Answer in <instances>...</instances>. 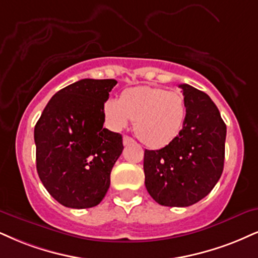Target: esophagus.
<instances>
[{
    "label": "esophagus",
    "instance_id": "esophagus-1",
    "mask_svg": "<svg viewBox=\"0 0 258 258\" xmlns=\"http://www.w3.org/2000/svg\"><path fill=\"white\" fill-rule=\"evenodd\" d=\"M133 142H134V140H133L132 138H129V136H124V138H123V145L124 146L133 144Z\"/></svg>",
    "mask_w": 258,
    "mask_h": 258
}]
</instances>
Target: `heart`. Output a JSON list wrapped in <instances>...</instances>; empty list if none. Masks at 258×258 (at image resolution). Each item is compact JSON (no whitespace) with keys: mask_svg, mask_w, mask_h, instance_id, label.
<instances>
[{"mask_svg":"<svg viewBox=\"0 0 258 258\" xmlns=\"http://www.w3.org/2000/svg\"><path fill=\"white\" fill-rule=\"evenodd\" d=\"M104 113L113 130H122L130 119L135 120L138 138L152 148L164 147L182 132L186 117V104L179 92L152 86L128 88L119 100L107 99Z\"/></svg>","mask_w":258,"mask_h":258,"instance_id":"b5f03b06","label":"heart"}]
</instances>
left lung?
Masks as SVG:
<instances>
[{
	"mask_svg": "<svg viewBox=\"0 0 258 258\" xmlns=\"http://www.w3.org/2000/svg\"><path fill=\"white\" fill-rule=\"evenodd\" d=\"M186 117L179 135L164 148L145 151V184L155 202L187 207L212 191L224 170L226 124L205 92L179 85Z\"/></svg>",
	"mask_w": 258,
	"mask_h": 258,
	"instance_id": "obj_1",
	"label": "left lung"
}]
</instances>
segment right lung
<instances>
[{"instance_id": "obj_1", "label": "right lung", "mask_w": 258, "mask_h": 258, "mask_svg": "<svg viewBox=\"0 0 258 258\" xmlns=\"http://www.w3.org/2000/svg\"><path fill=\"white\" fill-rule=\"evenodd\" d=\"M113 79H82L50 99L34 126L37 172L47 192L68 208L99 205L123 151L122 135L103 128Z\"/></svg>"}]
</instances>
